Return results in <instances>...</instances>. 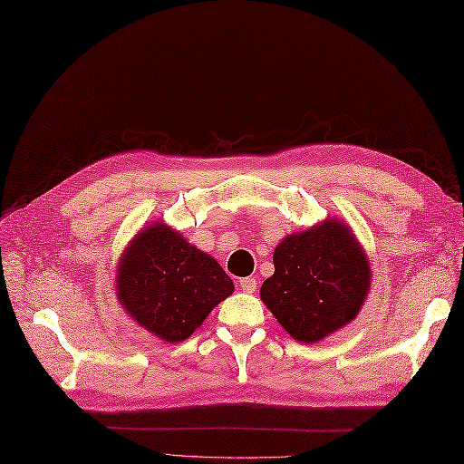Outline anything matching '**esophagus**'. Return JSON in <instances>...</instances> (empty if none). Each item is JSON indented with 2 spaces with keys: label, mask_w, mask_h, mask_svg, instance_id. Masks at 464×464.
<instances>
[{
  "label": "esophagus",
  "mask_w": 464,
  "mask_h": 464,
  "mask_svg": "<svg viewBox=\"0 0 464 464\" xmlns=\"http://www.w3.org/2000/svg\"><path fill=\"white\" fill-rule=\"evenodd\" d=\"M239 287H241L245 293H255V291H257V279H251V277L239 279Z\"/></svg>",
  "instance_id": "esophagus-1"
}]
</instances>
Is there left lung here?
I'll use <instances>...</instances> for the list:
<instances>
[{
  "mask_svg": "<svg viewBox=\"0 0 464 464\" xmlns=\"http://www.w3.org/2000/svg\"><path fill=\"white\" fill-rule=\"evenodd\" d=\"M273 265L261 301L301 343H319L347 327L371 291L367 253L337 217L287 235L275 247Z\"/></svg>",
  "mask_w": 464,
  "mask_h": 464,
  "instance_id": "left-lung-1",
  "label": "left lung"
}]
</instances>
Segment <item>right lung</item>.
Wrapping results in <instances>:
<instances>
[{
    "label": "right lung",
    "instance_id": "add662e5",
    "mask_svg": "<svg viewBox=\"0 0 464 464\" xmlns=\"http://www.w3.org/2000/svg\"><path fill=\"white\" fill-rule=\"evenodd\" d=\"M229 275L165 221L141 227L117 263V301L165 343H181L233 293Z\"/></svg>",
    "mask_w": 464,
    "mask_h": 464
}]
</instances>
